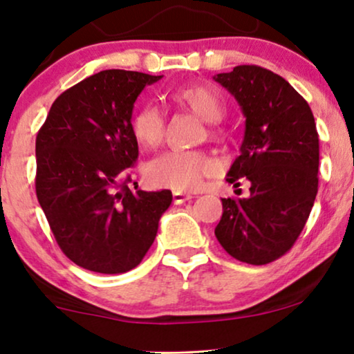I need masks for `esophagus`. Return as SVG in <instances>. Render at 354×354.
<instances>
[{
	"label": "esophagus",
	"instance_id": "esophagus-1",
	"mask_svg": "<svg viewBox=\"0 0 354 354\" xmlns=\"http://www.w3.org/2000/svg\"><path fill=\"white\" fill-rule=\"evenodd\" d=\"M192 198H193L192 195H187V193H182V192H174L172 193L174 205H182V203L192 200Z\"/></svg>",
	"mask_w": 354,
	"mask_h": 354
}]
</instances>
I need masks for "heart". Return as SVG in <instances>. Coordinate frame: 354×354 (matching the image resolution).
Segmentation results:
<instances>
[{"mask_svg": "<svg viewBox=\"0 0 354 354\" xmlns=\"http://www.w3.org/2000/svg\"><path fill=\"white\" fill-rule=\"evenodd\" d=\"M169 98L178 108L190 111L192 114L206 120L207 135L211 138H222V129L216 120L224 114V101L216 90L201 84L183 85L172 90ZM132 133L145 148L154 149L162 143L166 135V119L154 106H145L133 115ZM216 172V162L203 151H176L164 153L153 159L145 169V178L151 187L171 188L174 192H193L203 185L206 177Z\"/></svg>", "mask_w": 354, "mask_h": 354, "instance_id": "b5f03b06", "label": "heart"}]
</instances>
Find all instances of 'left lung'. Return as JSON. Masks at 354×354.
<instances>
[{
    "label": "left lung",
    "instance_id": "8db88e82",
    "mask_svg": "<svg viewBox=\"0 0 354 354\" xmlns=\"http://www.w3.org/2000/svg\"><path fill=\"white\" fill-rule=\"evenodd\" d=\"M245 114L240 156L227 182H250L248 198H222L214 234L232 258L253 266L295 245L317 195L319 135L306 100L283 77L259 66L217 74Z\"/></svg>",
    "mask_w": 354,
    "mask_h": 354
}]
</instances>
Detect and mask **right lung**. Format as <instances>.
<instances>
[{
	"label": "right lung",
	"instance_id": "obj_1",
	"mask_svg": "<svg viewBox=\"0 0 354 354\" xmlns=\"http://www.w3.org/2000/svg\"><path fill=\"white\" fill-rule=\"evenodd\" d=\"M162 75L109 69L86 77L53 103L38 130L35 192L67 258L100 274L137 268L153 245L169 190H130L138 159L133 103Z\"/></svg>",
	"mask_w": 354,
	"mask_h": 354
}]
</instances>
